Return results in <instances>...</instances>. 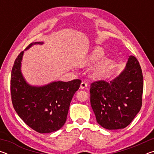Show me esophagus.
<instances>
[{"mask_svg":"<svg viewBox=\"0 0 154 154\" xmlns=\"http://www.w3.org/2000/svg\"><path fill=\"white\" fill-rule=\"evenodd\" d=\"M88 86V83L86 82H85V81H83V82H82L81 83V85H80V88L81 89H84Z\"/></svg>","mask_w":154,"mask_h":154,"instance_id":"34e87169","label":"esophagus"}]
</instances>
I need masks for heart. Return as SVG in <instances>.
<instances>
[{"instance_id": "obj_1", "label": "heart", "mask_w": 154, "mask_h": 154, "mask_svg": "<svg viewBox=\"0 0 154 154\" xmlns=\"http://www.w3.org/2000/svg\"><path fill=\"white\" fill-rule=\"evenodd\" d=\"M103 55V51L102 49L97 48L94 49L91 55L88 57L87 60L85 61V64H89L94 62L98 59H100ZM109 65H110V61L105 60L100 62V63L96 65L94 69V75L98 77L103 76L106 72L108 71L109 69Z\"/></svg>"}]
</instances>
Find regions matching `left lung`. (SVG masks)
Segmentation results:
<instances>
[{"instance_id":"8db88e82","label":"left lung","mask_w":154,"mask_h":154,"mask_svg":"<svg viewBox=\"0 0 154 154\" xmlns=\"http://www.w3.org/2000/svg\"><path fill=\"white\" fill-rule=\"evenodd\" d=\"M143 77L139 61L130 56L126 66L111 82L99 80L90 85V104L96 121L108 130L124 128L142 106Z\"/></svg>"}]
</instances>
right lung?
Returning <instances> with one entry per match:
<instances>
[{
	"label": "right lung",
	"instance_id": "obj_1",
	"mask_svg": "<svg viewBox=\"0 0 154 154\" xmlns=\"http://www.w3.org/2000/svg\"><path fill=\"white\" fill-rule=\"evenodd\" d=\"M35 44L32 43L26 49ZM24 51L14 62L11 75V101L20 118L39 133H50L60 129L66 117L72 96L79 90L82 81L54 82L42 87H34L26 82L20 71Z\"/></svg>",
	"mask_w": 154,
	"mask_h": 154
}]
</instances>
